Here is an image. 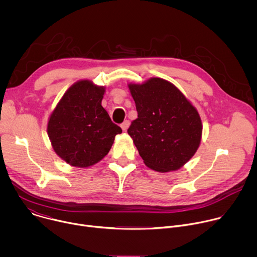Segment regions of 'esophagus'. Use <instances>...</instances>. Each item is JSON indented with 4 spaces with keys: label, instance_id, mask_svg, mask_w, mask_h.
Returning a JSON list of instances; mask_svg holds the SVG:
<instances>
[{
    "label": "esophagus",
    "instance_id": "34e87169",
    "mask_svg": "<svg viewBox=\"0 0 257 257\" xmlns=\"http://www.w3.org/2000/svg\"><path fill=\"white\" fill-rule=\"evenodd\" d=\"M129 124H130V122H129L128 120L124 121V122L121 124V128H122V130H123V131H126V130L128 129V127H129Z\"/></svg>",
    "mask_w": 257,
    "mask_h": 257
}]
</instances>
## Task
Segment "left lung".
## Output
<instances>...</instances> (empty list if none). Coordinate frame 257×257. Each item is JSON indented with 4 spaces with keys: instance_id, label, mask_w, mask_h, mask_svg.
Listing matches in <instances>:
<instances>
[{
    "instance_id": "obj_1",
    "label": "left lung",
    "mask_w": 257,
    "mask_h": 257,
    "mask_svg": "<svg viewBox=\"0 0 257 257\" xmlns=\"http://www.w3.org/2000/svg\"><path fill=\"white\" fill-rule=\"evenodd\" d=\"M138 117L128 134L144 164L158 172L180 169L196 153L202 125L196 108L171 82L129 84Z\"/></svg>"
}]
</instances>
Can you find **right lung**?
Instances as JSON below:
<instances>
[{
    "label": "right lung",
    "mask_w": 257,
    "mask_h": 257,
    "mask_svg": "<svg viewBox=\"0 0 257 257\" xmlns=\"http://www.w3.org/2000/svg\"><path fill=\"white\" fill-rule=\"evenodd\" d=\"M104 88L91 81L73 84L54 109L48 134L56 154L66 163L85 168L107 155L122 129L101 105Z\"/></svg>",
    "instance_id": "right-lung-1"
}]
</instances>
